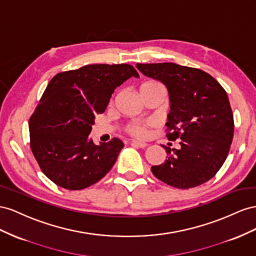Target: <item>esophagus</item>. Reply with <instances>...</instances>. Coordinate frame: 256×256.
<instances>
[{
	"instance_id": "obj_1",
	"label": "esophagus",
	"mask_w": 256,
	"mask_h": 256,
	"mask_svg": "<svg viewBox=\"0 0 256 256\" xmlns=\"http://www.w3.org/2000/svg\"><path fill=\"white\" fill-rule=\"evenodd\" d=\"M130 144L135 146V147H138V148H146V147H147V146H148L146 142H140V140H132V142H130Z\"/></svg>"
}]
</instances>
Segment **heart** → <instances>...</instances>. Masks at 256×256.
I'll list each match as a JSON object with an SVG mask.
<instances>
[{
    "instance_id": "heart-1",
    "label": "heart",
    "mask_w": 256,
    "mask_h": 256,
    "mask_svg": "<svg viewBox=\"0 0 256 256\" xmlns=\"http://www.w3.org/2000/svg\"><path fill=\"white\" fill-rule=\"evenodd\" d=\"M153 86H163L160 82H147L140 86V90H144V89H149V88H153ZM154 122L153 121H149L146 123H130L128 126H126V130L135 137H146L149 134V128L151 126H154Z\"/></svg>"
}]
</instances>
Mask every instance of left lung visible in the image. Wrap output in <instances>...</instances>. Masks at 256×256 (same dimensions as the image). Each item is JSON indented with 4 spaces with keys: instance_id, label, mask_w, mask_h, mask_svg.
Segmentation results:
<instances>
[{
    "instance_id": "obj_1",
    "label": "left lung",
    "mask_w": 256,
    "mask_h": 256,
    "mask_svg": "<svg viewBox=\"0 0 256 256\" xmlns=\"http://www.w3.org/2000/svg\"><path fill=\"white\" fill-rule=\"evenodd\" d=\"M144 76L163 82L170 93L166 137L180 140L179 149L165 148L167 158L151 172L164 184L191 188L205 184L221 168L234 136L228 93L208 72L176 63H137Z\"/></svg>"
}]
</instances>
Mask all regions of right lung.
<instances>
[{"label": "right lung", "instance_id": "add662e5", "mask_svg": "<svg viewBox=\"0 0 256 256\" xmlns=\"http://www.w3.org/2000/svg\"><path fill=\"white\" fill-rule=\"evenodd\" d=\"M140 77L130 64H91L56 74L28 121L30 147L51 181L70 191L96 184L112 170L121 149L119 138L100 146L89 138L94 118L116 86Z\"/></svg>", "mask_w": 256, "mask_h": 256}]
</instances>
